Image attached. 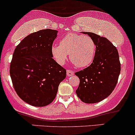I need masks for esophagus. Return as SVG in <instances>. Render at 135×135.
<instances>
[{"mask_svg":"<svg viewBox=\"0 0 135 135\" xmlns=\"http://www.w3.org/2000/svg\"><path fill=\"white\" fill-rule=\"evenodd\" d=\"M66 73H67L68 76H71L74 75V72L73 71H71V70H67Z\"/></svg>","mask_w":135,"mask_h":135,"instance_id":"1","label":"esophagus"}]
</instances>
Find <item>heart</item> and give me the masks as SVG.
I'll use <instances>...</instances> for the list:
<instances>
[{
	"label": "heart",
	"instance_id": "b5f03b06",
	"mask_svg": "<svg viewBox=\"0 0 135 135\" xmlns=\"http://www.w3.org/2000/svg\"><path fill=\"white\" fill-rule=\"evenodd\" d=\"M96 46L91 37L69 33L61 39L60 45L51 46V54L57 62L64 65L69 58L78 68L89 66L94 58Z\"/></svg>",
	"mask_w": 135,
	"mask_h": 135
}]
</instances>
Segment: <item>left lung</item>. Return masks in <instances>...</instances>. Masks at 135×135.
Listing matches in <instances>:
<instances>
[{"label":"left lung","instance_id":"left-lung-1","mask_svg":"<svg viewBox=\"0 0 135 135\" xmlns=\"http://www.w3.org/2000/svg\"><path fill=\"white\" fill-rule=\"evenodd\" d=\"M81 33L93 39L96 50L91 64L75 73L80 79L76 93L84 103H96L110 96L115 87L120 72L119 56L115 46L106 37L92 32Z\"/></svg>","mask_w":135,"mask_h":135}]
</instances>
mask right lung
<instances>
[{
  "mask_svg": "<svg viewBox=\"0 0 135 135\" xmlns=\"http://www.w3.org/2000/svg\"><path fill=\"white\" fill-rule=\"evenodd\" d=\"M56 30L44 29L25 37L15 48L10 64L13 87L23 101L34 107H45L55 98L66 71L54 59Z\"/></svg>",
  "mask_w": 135,
  "mask_h": 135,
  "instance_id": "obj_1",
  "label": "right lung"
}]
</instances>
